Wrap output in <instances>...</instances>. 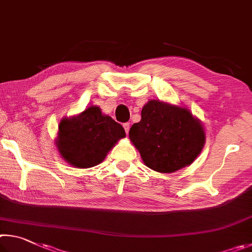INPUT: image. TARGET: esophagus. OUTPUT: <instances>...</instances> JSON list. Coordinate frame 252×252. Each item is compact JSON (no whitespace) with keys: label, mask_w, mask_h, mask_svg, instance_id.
<instances>
[{"label":"esophagus","mask_w":252,"mask_h":252,"mask_svg":"<svg viewBox=\"0 0 252 252\" xmlns=\"http://www.w3.org/2000/svg\"><path fill=\"white\" fill-rule=\"evenodd\" d=\"M123 126H124V129H125V131H126V134H128L129 128H130V124L129 123H125Z\"/></svg>","instance_id":"1"}]
</instances>
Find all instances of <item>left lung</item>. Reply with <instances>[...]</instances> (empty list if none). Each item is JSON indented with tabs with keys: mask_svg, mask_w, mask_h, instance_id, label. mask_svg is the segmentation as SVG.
<instances>
[{
	"mask_svg": "<svg viewBox=\"0 0 252 252\" xmlns=\"http://www.w3.org/2000/svg\"><path fill=\"white\" fill-rule=\"evenodd\" d=\"M129 139L147 167L174 173L196 159L206 135L189 109L152 99L143 107L140 122L129 129Z\"/></svg>",
	"mask_w": 252,
	"mask_h": 252,
	"instance_id": "left-lung-1",
	"label": "left lung"
}]
</instances>
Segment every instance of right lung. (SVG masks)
I'll return each instance as SVG.
<instances>
[{
  "label": "right lung",
  "instance_id": "1",
  "mask_svg": "<svg viewBox=\"0 0 252 252\" xmlns=\"http://www.w3.org/2000/svg\"><path fill=\"white\" fill-rule=\"evenodd\" d=\"M126 136L121 124L90 106L77 116L64 117L59 125L56 146L74 167L90 168L100 164L119 139Z\"/></svg>",
  "mask_w": 252,
  "mask_h": 252
}]
</instances>
